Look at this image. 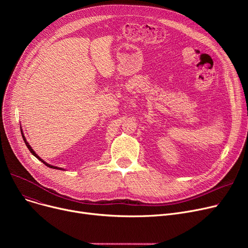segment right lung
I'll list each match as a JSON object with an SVG mask.
<instances>
[{
    "label": "right lung",
    "mask_w": 248,
    "mask_h": 248,
    "mask_svg": "<svg viewBox=\"0 0 248 248\" xmlns=\"http://www.w3.org/2000/svg\"><path fill=\"white\" fill-rule=\"evenodd\" d=\"M21 133H22V137H23V140H24V141H25V144H26V146H27V148H28V150L31 152V154L33 155H35V157L39 160V161H41L44 165H46L47 167H49V168H52V169H57V170H63L64 171V169L63 168H59V167H55V166H52V165H49L48 163H46L45 161H43L40 157H39V155L35 153V151L32 149V147L29 145V142L27 141V140H26V138H25V136H24V133H23V131H22V126H21Z\"/></svg>",
    "instance_id": "1"
}]
</instances>
